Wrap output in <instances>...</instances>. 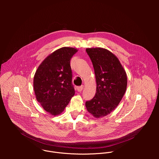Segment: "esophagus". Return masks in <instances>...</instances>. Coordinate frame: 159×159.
I'll return each instance as SVG.
<instances>
[{
    "mask_svg": "<svg viewBox=\"0 0 159 159\" xmlns=\"http://www.w3.org/2000/svg\"><path fill=\"white\" fill-rule=\"evenodd\" d=\"M83 89H84V85L79 86V87H77V90H78L79 92H81L82 90H83Z\"/></svg>",
    "mask_w": 159,
    "mask_h": 159,
    "instance_id": "34e87169",
    "label": "esophagus"
}]
</instances>
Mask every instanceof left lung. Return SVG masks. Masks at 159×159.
Masks as SVG:
<instances>
[{
    "mask_svg": "<svg viewBox=\"0 0 159 159\" xmlns=\"http://www.w3.org/2000/svg\"><path fill=\"white\" fill-rule=\"evenodd\" d=\"M92 61L96 80L95 96L85 102L87 111L94 117L105 116L114 111L126 90L127 76L118 58L102 48L85 50Z\"/></svg>",
    "mask_w": 159,
    "mask_h": 159,
    "instance_id": "1",
    "label": "left lung"
}]
</instances>
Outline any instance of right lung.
Here are the masks:
<instances>
[{
    "instance_id": "right-lung-1",
    "label": "right lung",
    "mask_w": 159,
    "mask_h": 159,
    "mask_svg": "<svg viewBox=\"0 0 159 159\" xmlns=\"http://www.w3.org/2000/svg\"><path fill=\"white\" fill-rule=\"evenodd\" d=\"M77 51L70 47L55 51L42 61L34 74L36 98L52 115H60L75 94L70 59Z\"/></svg>"
}]
</instances>
